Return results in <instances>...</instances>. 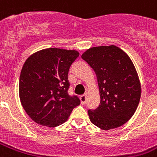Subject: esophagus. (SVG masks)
<instances>
[{"label": "esophagus", "instance_id": "1", "mask_svg": "<svg viewBox=\"0 0 157 157\" xmlns=\"http://www.w3.org/2000/svg\"><path fill=\"white\" fill-rule=\"evenodd\" d=\"M80 99H81V103H82V104H85V103H86V100H87L86 94H83V95H81V97H80Z\"/></svg>", "mask_w": 157, "mask_h": 157}]
</instances>
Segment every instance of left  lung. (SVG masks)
I'll return each mask as SVG.
<instances>
[{"label": "left lung", "mask_w": 157, "mask_h": 157, "mask_svg": "<svg viewBox=\"0 0 157 157\" xmlns=\"http://www.w3.org/2000/svg\"><path fill=\"white\" fill-rule=\"evenodd\" d=\"M81 58L95 72L100 93V105L88 111L90 121L106 130L121 126L134 115L141 96L131 59L116 45L90 48Z\"/></svg>", "instance_id": "8db88e82"}]
</instances>
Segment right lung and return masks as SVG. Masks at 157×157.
I'll list each match as a JSON object with an SVG mask.
<instances>
[{
	"label": "right lung",
	"instance_id": "obj_1",
	"mask_svg": "<svg viewBox=\"0 0 157 157\" xmlns=\"http://www.w3.org/2000/svg\"><path fill=\"white\" fill-rule=\"evenodd\" d=\"M78 56L76 50L49 48L26 60L19 77V98L36 123L59 126L81 103L78 96L68 94L67 76L70 66Z\"/></svg>",
	"mask_w": 157,
	"mask_h": 157
}]
</instances>
